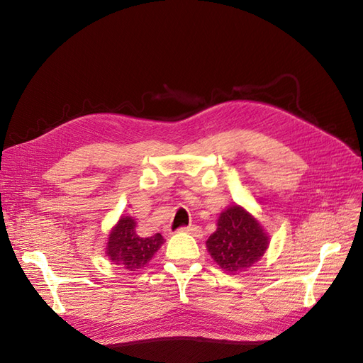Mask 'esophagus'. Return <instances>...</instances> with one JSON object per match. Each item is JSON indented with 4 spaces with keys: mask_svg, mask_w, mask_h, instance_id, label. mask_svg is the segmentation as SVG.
<instances>
[{
    "mask_svg": "<svg viewBox=\"0 0 363 363\" xmlns=\"http://www.w3.org/2000/svg\"><path fill=\"white\" fill-rule=\"evenodd\" d=\"M180 230H182V232L191 233V235H194V236H200V233H201L200 227H196V225H188V227H182Z\"/></svg>",
    "mask_w": 363,
    "mask_h": 363,
    "instance_id": "obj_1",
    "label": "esophagus"
}]
</instances>
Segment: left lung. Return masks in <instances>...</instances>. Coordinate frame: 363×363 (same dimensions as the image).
Here are the masks:
<instances>
[{"mask_svg":"<svg viewBox=\"0 0 363 363\" xmlns=\"http://www.w3.org/2000/svg\"><path fill=\"white\" fill-rule=\"evenodd\" d=\"M268 245L269 238L257 219L238 204L219 215L216 232L206 240L212 259L230 274L251 268L265 255Z\"/></svg>","mask_w":363,"mask_h":363,"instance_id":"obj_1","label":"left lung"}]
</instances>
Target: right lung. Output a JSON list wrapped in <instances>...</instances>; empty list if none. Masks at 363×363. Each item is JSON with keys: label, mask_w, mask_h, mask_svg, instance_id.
<instances>
[{"label": "right lung", "mask_w": 363, "mask_h": 363, "mask_svg": "<svg viewBox=\"0 0 363 363\" xmlns=\"http://www.w3.org/2000/svg\"><path fill=\"white\" fill-rule=\"evenodd\" d=\"M164 242L163 236H140L136 232V221L131 216H121L108 235L106 255L115 265L127 271L144 268Z\"/></svg>", "instance_id": "right-lung-1"}]
</instances>
